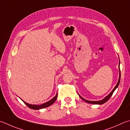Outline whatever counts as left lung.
Segmentation results:
<instances>
[{
  "label": "left lung",
  "instance_id": "8db88e82",
  "mask_svg": "<svg viewBox=\"0 0 130 130\" xmlns=\"http://www.w3.org/2000/svg\"><path fill=\"white\" fill-rule=\"evenodd\" d=\"M119 64H120V61H119V79H118V83L117 84V85L115 86V87L114 88L113 90H112V91L109 94V95L106 96V97L103 99V100H100V101H89V100H86V99H83L82 96H80L78 94V95L79 96V97L82 99L83 100H84L85 101H86V103H90V104H99V105H100V104H103L105 103H106V101H107L109 99H110V98L111 96V95H113V92H114V91H115L116 90V88H117L119 86V82H120V79H121V70H120V68H119Z\"/></svg>",
  "mask_w": 130,
  "mask_h": 130
}]
</instances>
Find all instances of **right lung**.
Here are the masks:
<instances>
[{"mask_svg": "<svg viewBox=\"0 0 130 130\" xmlns=\"http://www.w3.org/2000/svg\"><path fill=\"white\" fill-rule=\"evenodd\" d=\"M57 98V92L56 95V96H55V97L53 98V99H52L51 100L47 101V102L45 103L44 104H41V105H32V104H28V103H27L26 102H25L24 101H23V100L22 101H24V103L25 104H26V105L29 108L32 109H34V110H39V109L47 108V107H48V106L51 105L52 104H53V103H54L55 101L56 100Z\"/></svg>", "mask_w": 130, "mask_h": 130, "instance_id": "add662e5", "label": "right lung"}]
</instances>
